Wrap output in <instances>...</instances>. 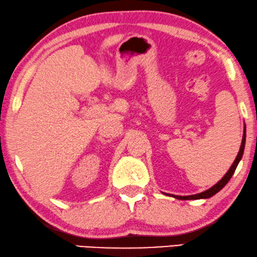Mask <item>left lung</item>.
<instances>
[{
  "label": "left lung",
  "mask_w": 257,
  "mask_h": 257,
  "mask_svg": "<svg viewBox=\"0 0 257 257\" xmlns=\"http://www.w3.org/2000/svg\"><path fill=\"white\" fill-rule=\"evenodd\" d=\"M244 143H245V130L243 132V137H242V143H241V148H240V151H238L237 156L235 158V161H234V163L230 166V169L228 170V172L226 173L225 176H223V178L220 180L219 183H216L214 186H212L211 189L206 190L205 192H201V193H198V194H193V196H186V197H180V196H175V198L177 199H180V200H192V199H206V198H211L212 196H214L215 193H218L220 190L222 189L223 186L226 185L227 183L229 182V179L232 178L233 173L235 172V169L238 164V162L242 158V155H243V150H244Z\"/></svg>",
  "instance_id": "obj_1"
}]
</instances>
